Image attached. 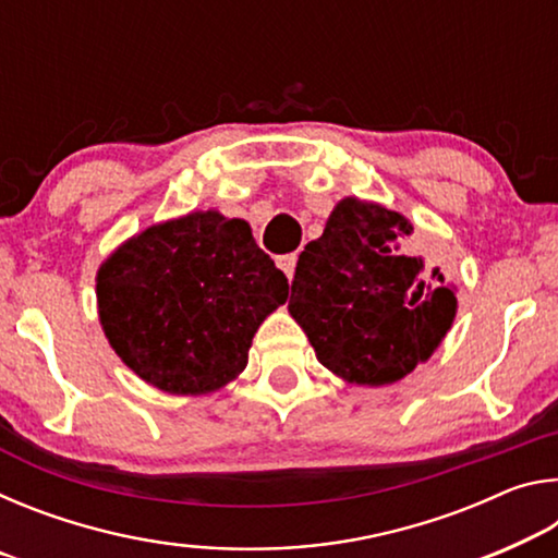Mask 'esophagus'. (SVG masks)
<instances>
[{
	"mask_svg": "<svg viewBox=\"0 0 558 558\" xmlns=\"http://www.w3.org/2000/svg\"><path fill=\"white\" fill-rule=\"evenodd\" d=\"M295 266H298V256H295V253H288V256H280V258H278V268H280L282 272H286L288 278L295 276Z\"/></svg>",
	"mask_w": 558,
	"mask_h": 558,
	"instance_id": "obj_1",
	"label": "esophagus"
}]
</instances>
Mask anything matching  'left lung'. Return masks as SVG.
Instances as JSON below:
<instances>
[{
    "label": "left lung",
    "mask_w": 558,
    "mask_h": 558,
    "mask_svg": "<svg viewBox=\"0 0 558 558\" xmlns=\"http://www.w3.org/2000/svg\"><path fill=\"white\" fill-rule=\"evenodd\" d=\"M413 226L381 204L342 199L300 253L288 310L319 364L349 384H393L426 362L456 317L438 268L411 256Z\"/></svg>",
    "instance_id": "8db88e82"
}]
</instances>
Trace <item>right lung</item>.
I'll use <instances>...</instances> for the list:
<instances>
[{
    "instance_id": "obj_1",
    "label": "right lung",
    "mask_w": 558,
    "mask_h": 558,
    "mask_svg": "<svg viewBox=\"0 0 558 558\" xmlns=\"http://www.w3.org/2000/svg\"><path fill=\"white\" fill-rule=\"evenodd\" d=\"M288 300V278L251 226L216 211L157 223L98 270L110 347L167 393H209L248 364L251 339Z\"/></svg>"
}]
</instances>
